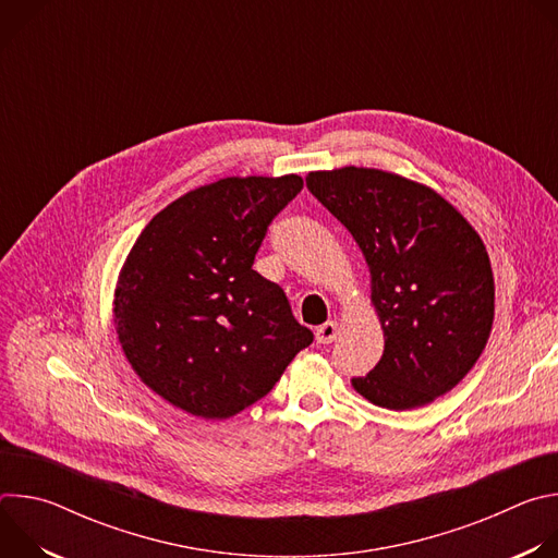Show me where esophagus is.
Instances as JSON below:
<instances>
[{
	"mask_svg": "<svg viewBox=\"0 0 558 558\" xmlns=\"http://www.w3.org/2000/svg\"><path fill=\"white\" fill-rule=\"evenodd\" d=\"M338 336V325L336 323H325L315 329V340L320 344H331Z\"/></svg>",
	"mask_w": 558,
	"mask_h": 558,
	"instance_id": "obj_1",
	"label": "esophagus"
}]
</instances>
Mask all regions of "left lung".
Listing matches in <instances>:
<instances>
[{
  "label": "left lung",
  "mask_w": 558,
  "mask_h": 558,
  "mask_svg": "<svg viewBox=\"0 0 558 558\" xmlns=\"http://www.w3.org/2000/svg\"><path fill=\"white\" fill-rule=\"evenodd\" d=\"M306 187L351 231L371 271L384 353L353 388L390 411L435 402L490 338L495 280L480 233L435 190L392 172H308Z\"/></svg>",
  "instance_id": "8db88e82"
}]
</instances>
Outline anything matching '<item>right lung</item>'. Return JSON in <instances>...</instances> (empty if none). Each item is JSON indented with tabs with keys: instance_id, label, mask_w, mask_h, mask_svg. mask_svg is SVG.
I'll return each mask as SVG.
<instances>
[{
	"instance_id": "right-lung-1",
	"label": "right lung",
	"mask_w": 558,
	"mask_h": 558,
	"mask_svg": "<svg viewBox=\"0 0 558 558\" xmlns=\"http://www.w3.org/2000/svg\"><path fill=\"white\" fill-rule=\"evenodd\" d=\"M300 190L298 174L227 177L170 203L136 238L114 327L134 373L172 407L227 420L313 342L284 291L254 271L267 227Z\"/></svg>"
}]
</instances>
